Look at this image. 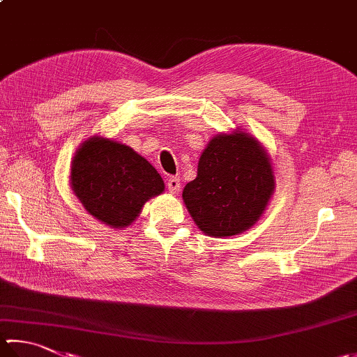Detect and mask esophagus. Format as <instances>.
I'll use <instances>...</instances> for the list:
<instances>
[{"instance_id": "esophagus-1", "label": "esophagus", "mask_w": 357, "mask_h": 357, "mask_svg": "<svg viewBox=\"0 0 357 357\" xmlns=\"http://www.w3.org/2000/svg\"><path fill=\"white\" fill-rule=\"evenodd\" d=\"M166 186H167V191H169V192H172V194L178 192V190H180V178L178 177H174V176L169 177V178H167Z\"/></svg>"}]
</instances>
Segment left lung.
I'll return each mask as SVG.
<instances>
[{
  "label": "left lung",
  "instance_id": "left-lung-1",
  "mask_svg": "<svg viewBox=\"0 0 357 357\" xmlns=\"http://www.w3.org/2000/svg\"><path fill=\"white\" fill-rule=\"evenodd\" d=\"M275 188L271 160L245 132L214 137L202 153L197 177L183 190L191 218L208 236H234L266 210Z\"/></svg>",
  "mask_w": 357,
  "mask_h": 357
}]
</instances>
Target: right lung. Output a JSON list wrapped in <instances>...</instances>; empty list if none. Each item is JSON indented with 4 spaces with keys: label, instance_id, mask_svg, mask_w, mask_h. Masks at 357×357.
<instances>
[{
    "label": "right lung",
    "instance_id": "obj_1",
    "mask_svg": "<svg viewBox=\"0 0 357 357\" xmlns=\"http://www.w3.org/2000/svg\"><path fill=\"white\" fill-rule=\"evenodd\" d=\"M71 188L91 216L121 228L137 219L147 199L163 192L165 183L132 147L95 137L73 160Z\"/></svg>",
    "mask_w": 357,
    "mask_h": 357
}]
</instances>
